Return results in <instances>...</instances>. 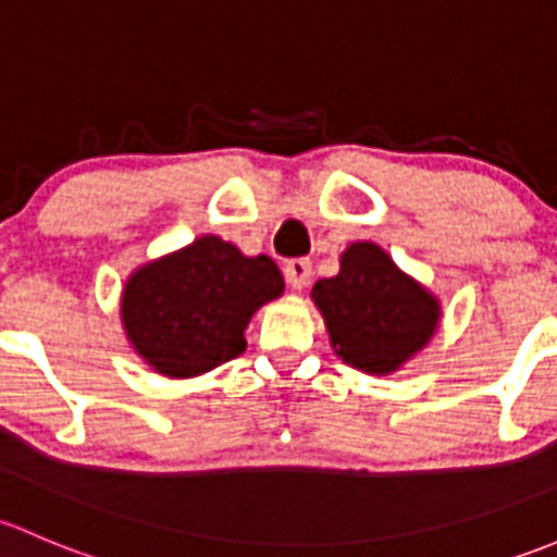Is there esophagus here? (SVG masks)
Here are the masks:
<instances>
[{
    "label": "esophagus",
    "instance_id": "esophagus-1",
    "mask_svg": "<svg viewBox=\"0 0 557 557\" xmlns=\"http://www.w3.org/2000/svg\"><path fill=\"white\" fill-rule=\"evenodd\" d=\"M284 278L292 289H302L311 281V260L306 257H295V260L284 262Z\"/></svg>",
    "mask_w": 557,
    "mask_h": 557
}]
</instances>
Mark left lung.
<instances>
[{
	"label": "left lung",
	"mask_w": 557,
	"mask_h": 557,
	"mask_svg": "<svg viewBox=\"0 0 557 557\" xmlns=\"http://www.w3.org/2000/svg\"><path fill=\"white\" fill-rule=\"evenodd\" d=\"M311 297L337 357L372 375L397 372L416 357L443 313L437 297L370 240L348 246L337 276L317 281Z\"/></svg>",
	"instance_id": "left-lung-1"
}]
</instances>
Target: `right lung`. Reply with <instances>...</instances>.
<instances>
[{
	"instance_id": "obj_1",
	"label": "right lung",
	"mask_w": 557,
	"mask_h": 557,
	"mask_svg": "<svg viewBox=\"0 0 557 557\" xmlns=\"http://www.w3.org/2000/svg\"><path fill=\"white\" fill-rule=\"evenodd\" d=\"M281 292L284 278L271 257H246L227 240L200 236L131 273L120 319L154 372L195 377L244 354L246 324Z\"/></svg>"
}]
</instances>
